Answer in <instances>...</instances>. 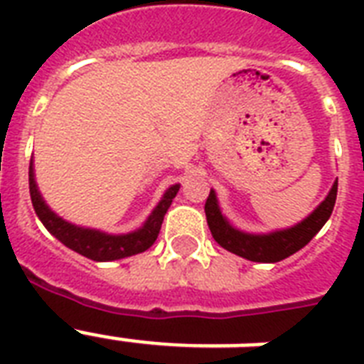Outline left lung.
<instances>
[{"label": "left lung", "mask_w": 364, "mask_h": 364, "mask_svg": "<svg viewBox=\"0 0 364 364\" xmlns=\"http://www.w3.org/2000/svg\"><path fill=\"white\" fill-rule=\"evenodd\" d=\"M336 193H338V179L333 183V187L321 204L294 227L266 234H253L243 232L230 225L227 217L223 215L215 191L211 188L210 196L205 200V219L210 225L211 236L230 253L253 260V262H279L304 247L306 243L321 230L323 225L333 213Z\"/></svg>", "instance_id": "obj_1"}]
</instances>
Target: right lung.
Here are the masks:
<instances>
[{"label": "right lung", "mask_w": 364, "mask_h": 364, "mask_svg": "<svg viewBox=\"0 0 364 364\" xmlns=\"http://www.w3.org/2000/svg\"><path fill=\"white\" fill-rule=\"evenodd\" d=\"M179 187L181 185L176 183L170 188H166V193L162 194L156 208L151 211L147 221L143 223L139 228L126 234H107L98 230V228L79 227V225H73V223L65 221L60 215H56L48 208L47 202L43 200L41 193H39V187H37L36 181V170H33V160H30V196L39 221L45 225V228L53 234L54 238L64 243L65 247L73 249L75 253L82 255L87 259L98 260V262L119 260L147 251L154 243V240L159 238L166 211L176 198Z\"/></svg>", "instance_id": "add662e5"}]
</instances>
